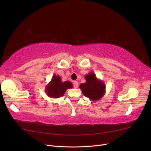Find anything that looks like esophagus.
I'll return each mask as SVG.
<instances>
[{"instance_id": "esophagus-1", "label": "esophagus", "mask_w": 151, "mask_h": 151, "mask_svg": "<svg viewBox=\"0 0 151 151\" xmlns=\"http://www.w3.org/2000/svg\"><path fill=\"white\" fill-rule=\"evenodd\" d=\"M73 84H74V88H78L79 84H78V83H77V81H74V83H73Z\"/></svg>"}]
</instances>
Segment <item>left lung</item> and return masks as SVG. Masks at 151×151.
I'll list each match as a JSON object with an SVG mask.
<instances>
[{
  "mask_svg": "<svg viewBox=\"0 0 151 151\" xmlns=\"http://www.w3.org/2000/svg\"><path fill=\"white\" fill-rule=\"evenodd\" d=\"M86 83L80 84L79 88L86 97L91 101H98L105 94V84L98 79L94 72H91L85 76Z\"/></svg>",
  "mask_w": 151,
  "mask_h": 151,
  "instance_id": "left-lung-1",
  "label": "left lung"
}]
</instances>
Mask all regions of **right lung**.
<instances>
[{"mask_svg":"<svg viewBox=\"0 0 151 151\" xmlns=\"http://www.w3.org/2000/svg\"><path fill=\"white\" fill-rule=\"evenodd\" d=\"M72 87L71 82H62L60 76L54 74L51 81L45 87V91L48 97L58 98L63 96L67 89H70Z\"/></svg>","mask_w":151,"mask_h":151,"instance_id":"obj_1","label":"right lung"}]
</instances>
